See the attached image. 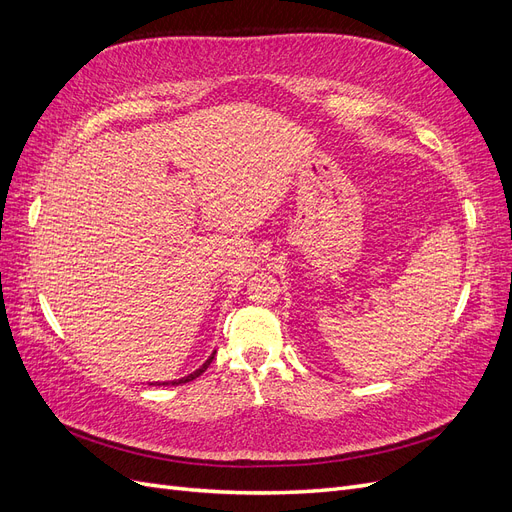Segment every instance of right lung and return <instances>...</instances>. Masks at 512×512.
<instances>
[{"instance_id":"1","label":"right lung","mask_w":512,"mask_h":512,"mask_svg":"<svg viewBox=\"0 0 512 512\" xmlns=\"http://www.w3.org/2000/svg\"><path fill=\"white\" fill-rule=\"evenodd\" d=\"M213 356H215V352L209 356V359L203 363V367H198L196 371H192L190 376H185V378H181V380H173V382H162V384H181V382H190V380H196L200 374H203V371L211 365V361H213ZM158 386H160V382H158Z\"/></svg>"}]
</instances>
